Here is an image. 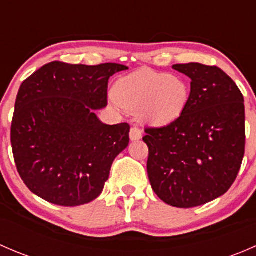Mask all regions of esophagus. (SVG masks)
<instances>
[{
	"mask_svg": "<svg viewBox=\"0 0 256 256\" xmlns=\"http://www.w3.org/2000/svg\"><path fill=\"white\" fill-rule=\"evenodd\" d=\"M142 138V131L138 128V126H134L130 130V140L131 141H138Z\"/></svg>",
	"mask_w": 256,
	"mask_h": 256,
	"instance_id": "esophagus-1",
	"label": "esophagus"
}]
</instances>
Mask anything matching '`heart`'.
<instances>
[{
	"label": "heart",
	"instance_id": "heart-1",
	"mask_svg": "<svg viewBox=\"0 0 256 256\" xmlns=\"http://www.w3.org/2000/svg\"><path fill=\"white\" fill-rule=\"evenodd\" d=\"M115 99L128 110H138L141 121L167 126L176 121L190 100L187 82L167 73L140 70L118 80Z\"/></svg>",
	"mask_w": 256,
	"mask_h": 256
}]
</instances>
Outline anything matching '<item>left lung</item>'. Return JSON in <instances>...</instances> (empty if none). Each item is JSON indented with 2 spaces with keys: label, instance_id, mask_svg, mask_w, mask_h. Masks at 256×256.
<instances>
[{
  "label": "left lung",
  "instance_id": "left-lung-1",
  "mask_svg": "<svg viewBox=\"0 0 256 256\" xmlns=\"http://www.w3.org/2000/svg\"><path fill=\"white\" fill-rule=\"evenodd\" d=\"M190 78V100L170 125L146 128L147 174L168 206L193 208L223 196L236 180L245 151L244 98L218 66L174 64Z\"/></svg>",
  "mask_w": 256,
  "mask_h": 256
}]
</instances>
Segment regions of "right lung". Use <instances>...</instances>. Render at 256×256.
Here are the masks:
<instances>
[{"label":"right lung","instance_id":"add662e5","mask_svg":"<svg viewBox=\"0 0 256 256\" xmlns=\"http://www.w3.org/2000/svg\"><path fill=\"white\" fill-rule=\"evenodd\" d=\"M126 66L52 62L20 85L11 126L17 171L32 193L76 207L96 200L114 160L128 147V124L106 125L108 82Z\"/></svg>","mask_w":256,"mask_h":256}]
</instances>
